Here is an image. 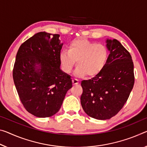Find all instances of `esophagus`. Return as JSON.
<instances>
[{"label": "esophagus", "instance_id": "obj_1", "mask_svg": "<svg viewBox=\"0 0 147 147\" xmlns=\"http://www.w3.org/2000/svg\"><path fill=\"white\" fill-rule=\"evenodd\" d=\"M73 84H79V80H78V79H76V78H73Z\"/></svg>", "mask_w": 147, "mask_h": 147}]
</instances>
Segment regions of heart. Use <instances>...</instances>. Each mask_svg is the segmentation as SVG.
<instances>
[{
	"label": "heart",
	"mask_w": 147,
	"mask_h": 147,
	"mask_svg": "<svg viewBox=\"0 0 147 147\" xmlns=\"http://www.w3.org/2000/svg\"><path fill=\"white\" fill-rule=\"evenodd\" d=\"M107 58L106 46L84 39L73 40L68 51L63 50L59 55L62 69L67 73L72 71L76 61L75 73L78 76H95L104 68Z\"/></svg>",
	"instance_id": "obj_1"
}]
</instances>
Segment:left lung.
<instances>
[{
	"mask_svg": "<svg viewBox=\"0 0 147 147\" xmlns=\"http://www.w3.org/2000/svg\"><path fill=\"white\" fill-rule=\"evenodd\" d=\"M110 51L106 64L95 77L81 82L80 103L85 113L97 120L117 115L126 103L135 82L129 52L116 39L107 40Z\"/></svg>",
	"mask_w": 147,
	"mask_h": 147,
	"instance_id": "1",
	"label": "left lung"
}]
</instances>
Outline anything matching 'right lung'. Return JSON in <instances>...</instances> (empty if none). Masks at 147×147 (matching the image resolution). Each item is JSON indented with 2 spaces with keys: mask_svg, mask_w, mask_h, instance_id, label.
Here are the masks:
<instances>
[{
  "mask_svg": "<svg viewBox=\"0 0 147 147\" xmlns=\"http://www.w3.org/2000/svg\"><path fill=\"white\" fill-rule=\"evenodd\" d=\"M59 37L38 32L20 46L16 55L13 69L16 88L24 108L36 117L56 114L72 88L71 77L60 69L63 44Z\"/></svg>",
  "mask_w": 147,
  "mask_h": 147,
  "instance_id": "add662e5",
  "label": "right lung"
}]
</instances>
